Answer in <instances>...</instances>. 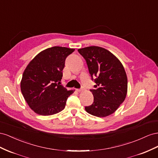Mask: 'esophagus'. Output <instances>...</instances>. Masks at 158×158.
I'll list each match as a JSON object with an SVG mask.
<instances>
[{"label": "esophagus", "mask_w": 158, "mask_h": 158, "mask_svg": "<svg viewBox=\"0 0 158 158\" xmlns=\"http://www.w3.org/2000/svg\"><path fill=\"white\" fill-rule=\"evenodd\" d=\"M83 91V89H77V91L81 92Z\"/></svg>", "instance_id": "obj_1"}]
</instances>
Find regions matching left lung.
Returning <instances> with one entry per match:
<instances>
[{
    "mask_svg": "<svg viewBox=\"0 0 158 158\" xmlns=\"http://www.w3.org/2000/svg\"><path fill=\"white\" fill-rule=\"evenodd\" d=\"M78 52L86 61L91 79L95 83L94 89L90 90L94 102L85 106V110L97 117L114 113L127 94V76L123 64L111 52L101 47H86Z\"/></svg>",
    "mask_w": 158,
    "mask_h": 158,
    "instance_id": "left-lung-1",
    "label": "left lung"
}]
</instances>
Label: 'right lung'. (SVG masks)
Listing matches in <instances>:
<instances>
[{
    "label": "right lung",
    "mask_w": 158,
    "mask_h": 158,
    "mask_svg": "<svg viewBox=\"0 0 158 158\" xmlns=\"http://www.w3.org/2000/svg\"><path fill=\"white\" fill-rule=\"evenodd\" d=\"M75 49L54 46L39 53L25 69L20 88L25 101L35 113L49 116L64 109L74 91H67L60 81L66 57Z\"/></svg>",
    "instance_id": "1"
}]
</instances>
